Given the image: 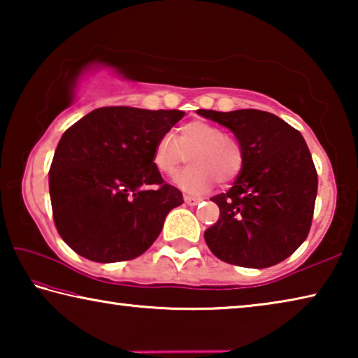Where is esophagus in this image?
<instances>
[{
  "instance_id": "34e87169",
  "label": "esophagus",
  "mask_w": 358,
  "mask_h": 358,
  "mask_svg": "<svg viewBox=\"0 0 358 358\" xmlns=\"http://www.w3.org/2000/svg\"><path fill=\"white\" fill-rule=\"evenodd\" d=\"M183 199H185V202H186L187 205H197V203H201V202H202V199H201V197H192V196H185Z\"/></svg>"
}]
</instances>
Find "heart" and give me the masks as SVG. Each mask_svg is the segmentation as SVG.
Returning a JSON list of instances; mask_svg holds the SVG:
<instances>
[{
  "mask_svg": "<svg viewBox=\"0 0 358 358\" xmlns=\"http://www.w3.org/2000/svg\"><path fill=\"white\" fill-rule=\"evenodd\" d=\"M189 159L191 166L175 175L173 183L186 192L208 191L217 180L226 185L238 177L245 164L243 145L220 124L192 120L181 124L177 138L162 134L151 148V164L161 175H172Z\"/></svg>",
  "mask_w": 358,
  "mask_h": 358,
  "instance_id": "1",
  "label": "heart"
}]
</instances>
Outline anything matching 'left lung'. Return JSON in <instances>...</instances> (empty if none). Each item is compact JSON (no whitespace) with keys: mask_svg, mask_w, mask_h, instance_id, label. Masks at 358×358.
Wrapping results in <instances>:
<instances>
[{"mask_svg":"<svg viewBox=\"0 0 358 358\" xmlns=\"http://www.w3.org/2000/svg\"><path fill=\"white\" fill-rule=\"evenodd\" d=\"M197 113L229 128L245 150L234 186L211 197L220 220L203 234L210 251L248 268L282 262L306 240L317 196L305 138L276 115L256 108Z\"/></svg>","mask_w":358,"mask_h":358,"instance_id":"obj_1","label":"left lung"}]
</instances>
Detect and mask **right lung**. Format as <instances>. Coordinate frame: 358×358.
Here are the masks:
<instances>
[{
  "label": "right lung",
  "instance_id": "1",
  "mask_svg": "<svg viewBox=\"0 0 358 358\" xmlns=\"http://www.w3.org/2000/svg\"><path fill=\"white\" fill-rule=\"evenodd\" d=\"M183 117L181 110L101 107L66 129L48 189L53 221L71 250L108 264L136 259L153 245L183 196L156 172L151 148Z\"/></svg>",
  "mask_w": 358,
  "mask_h": 358
}]
</instances>
